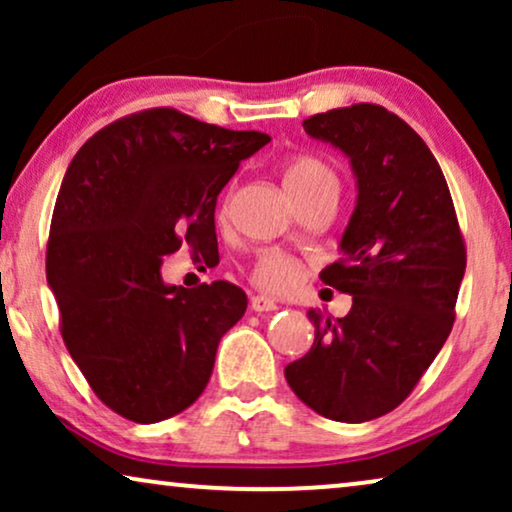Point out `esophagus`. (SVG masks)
<instances>
[{"mask_svg": "<svg viewBox=\"0 0 512 512\" xmlns=\"http://www.w3.org/2000/svg\"><path fill=\"white\" fill-rule=\"evenodd\" d=\"M249 305H251V310L254 312H272V310H277V303L272 298H265V296H251V300H249Z\"/></svg>", "mask_w": 512, "mask_h": 512, "instance_id": "1", "label": "esophagus"}]
</instances>
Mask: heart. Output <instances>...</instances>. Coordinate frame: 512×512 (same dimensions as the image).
<instances>
[{"label": "heart", "instance_id": "b5f03b06", "mask_svg": "<svg viewBox=\"0 0 512 512\" xmlns=\"http://www.w3.org/2000/svg\"><path fill=\"white\" fill-rule=\"evenodd\" d=\"M284 186L293 202H300L310 198L314 193L331 191V188L338 191V179H335V172L324 158L314 156V153H298V156L286 160ZM228 205L230 193L223 198L219 207L221 219L228 214ZM249 277L251 282L261 286V289L279 293L291 289V286L298 282V265L289 254H284V251L263 249L261 254L256 256V261L251 263Z\"/></svg>", "mask_w": 512, "mask_h": 512}]
</instances>
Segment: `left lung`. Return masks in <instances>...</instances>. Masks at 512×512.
I'll use <instances>...</instances> for the list:
<instances>
[{"label": "left lung", "mask_w": 512, "mask_h": 512, "mask_svg": "<svg viewBox=\"0 0 512 512\" xmlns=\"http://www.w3.org/2000/svg\"><path fill=\"white\" fill-rule=\"evenodd\" d=\"M303 128L345 151L356 174L342 258L321 272L352 310L335 321L307 312L314 345L284 375L321 417L359 424L398 408L445 345L466 242L438 160L403 118L361 102Z\"/></svg>", "instance_id": "8db88e82"}]
</instances>
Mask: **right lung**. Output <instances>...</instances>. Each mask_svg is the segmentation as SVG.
Returning <instances> with one entry per match:
<instances>
[{
  "mask_svg": "<svg viewBox=\"0 0 512 512\" xmlns=\"http://www.w3.org/2000/svg\"><path fill=\"white\" fill-rule=\"evenodd\" d=\"M270 142L170 107L123 116L81 146L46 247L60 335L100 401L153 424L198 401L219 340L247 310L230 282L167 286L163 256L219 254L214 209L244 158Z\"/></svg>",
  "mask_w": 512,
  "mask_h": 512,
  "instance_id": "obj_1",
  "label": "right lung"
}]
</instances>
